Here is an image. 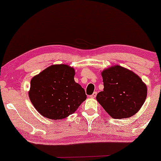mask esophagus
Returning a JSON list of instances; mask_svg holds the SVG:
<instances>
[{
    "mask_svg": "<svg viewBox=\"0 0 161 161\" xmlns=\"http://www.w3.org/2000/svg\"><path fill=\"white\" fill-rule=\"evenodd\" d=\"M96 96H97V92H94V93L92 94V95H90V97H91V98H95Z\"/></svg>",
    "mask_w": 161,
    "mask_h": 161,
    "instance_id": "obj_1",
    "label": "esophagus"
}]
</instances>
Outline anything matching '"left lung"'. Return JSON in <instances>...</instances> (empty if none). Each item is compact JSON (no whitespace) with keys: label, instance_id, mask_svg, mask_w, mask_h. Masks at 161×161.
<instances>
[{"label":"left lung","instance_id":"obj_1","mask_svg":"<svg viewBox=\"0 0 161 161\" xmlns=\"http://www.w3.org/2000/svg\"><path fill=\"white\" fill-rule=\"evenodd\" d=\"M102 76L104 89L96 98L111 117L128 118L139 111L147 88L137 75L117 65L105 69Z\"/></svg>","mask_w":161,"mask_h":161}]
</instances>
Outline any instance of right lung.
<instances>
[{
    "label": "right lung",
    "instance_id": "right-lung-1",
    "mask_svg": "<svg viewBox=\"0 0 161 161\" xmlns=\"http://www.w3.org/2000/svg\"><path fill=\"white\" fill-rule=\"evenodd\" d=\"M75 69L52 65L31 80L29 98L39 114L50 119L72 114L86 99L85 90L74 80Z\"/></svg>",
    "mask_w": 161,
    "mask_h": 161
}]
</instances>
